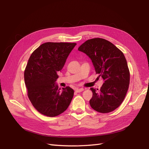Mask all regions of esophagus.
<instances>
[{
	"instance_id": "obj_1",
	"label": "esophagus",
	"mask_w": 149,
	"mask_h": 149,
	"mask_svg": "<svg viewBox=\"0 0 149 149\" xmlns=\"http://www.w3.org/2000/svg\"><path fill=\"white\" fill-rule=\"evenodd\" d=\"M83 90H84V89H83V88H76L75 91H76V93H80V92L83 91Z\"/></svg>"
}]
</instances>
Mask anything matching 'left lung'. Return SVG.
<instances>
[{
  "label": "left lung",
  "instance_id": "obj_1",
  "mask_svg": "<svg viewBox=\"0 0 149 149\" xmlns=\"http://www.w3.org/2000/svg\"><path fill=\"white\" fill-rule=\"evenodd\" d=\"M78 50L91 60L96 73L104 81L100 91L91 88L93 97L90 106L101 113L113 111L123 102L130 82L129 70L123 53L114 44L100 38L87 40Z\"/></svg>",
  "mask_w": 149,
  "mask_h": 149
}]
</instances>
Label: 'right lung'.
Instances as JSON below:
<instances>
[{
  "instance_id": "1",
  "label": "right lung",
  "mask_w": 149,
  "mask_h": 149,
  "mask_svg": "<svg viewBox=\"0 0 149 149\" xmlns=\"http://www.w3.org/2000/svg\"><path fill=\"white\" fill-rule=\"evenodd\" d=\"M76 43L47 42L31 53L24 72L28 96L40 113L55 117L68 107L74 95L69 86L62 88L56 83L58 71L63 68Z\"/></svg>"
}]
</instances>
